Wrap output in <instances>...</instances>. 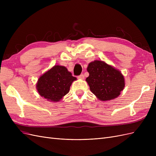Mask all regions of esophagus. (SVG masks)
<instances>
[{
	"label": "esophagus",
	"mask_w": 156,
	"mask_h": 156,
	"mask_svg": "<svg viewBox=\"0 0 156 156\" xmlns=\"http://www.w3.org/2000/svg\"><path fill=\"white\" fill-rule=\"evenodd\" d=\"M78 79H84V75L83 74H81L77 77Z\"/></svg>",
	"instance_id": "34e87169"
}]
</instances>
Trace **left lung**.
<instances>
[{"mask_svg":"<svg viewBox=\"0 0 156 156\" xmlns=\"http://www.w3.org/2000/svg\"><path fill=\"white\" fill-rule=\"evenodd\" d=\"M89 76L86 79L90 91L101 101L117 98L125 86L124 78L120 71L103 61L95 60L88 64Z\"/></svg>","mask_w":156,"mask_h":156,"instance_id":"8db88e82","label":"left lung"}]
</instances>
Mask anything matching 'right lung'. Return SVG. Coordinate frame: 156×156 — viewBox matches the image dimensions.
I'll return each mask as SVG.
<instances>
[{
  "instance_id": "add662e5",
  "label": "right lung",
  "mask_w": 156,
  "mask_h": 156,
  "mask_svg": "<svg viewBox=\"0 0 156 156\" xmlns=\"http://www.w3.org/2000/svg\"><path fill=\"white\" fill-rule=\"evenodd\" d=\"M76 79L66 68L56 65L39 78L36 88L41 96L56 102L66 95L71 84Z\"/></svg>"
}]
</instances>
